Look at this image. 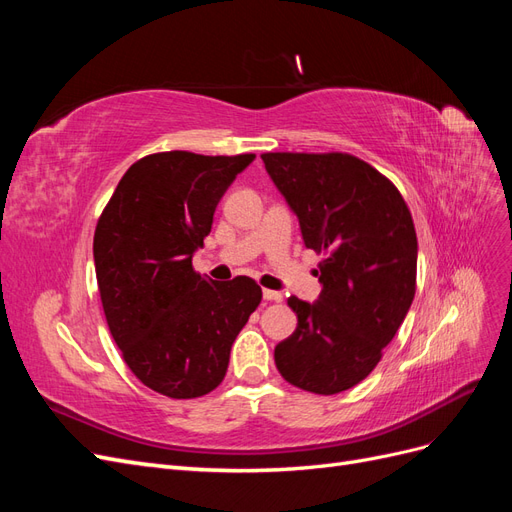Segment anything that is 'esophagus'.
Wrapping results in <instances>:
<instances>
[{"label": "esophagus", "mask_w": 512, "mask_h": 512, "mask_svg": "<svg viewBox=\"0 0 512 512\" xmlns=\"http://www.w3.org/2000/svg\"><path fill=\"white\" fill-rule=\"evenodd\" d=\"M262 297H265L267 301L280 303V301L284 299V294H282V292H277V290H262Z\"/></svg>", "instance_id": "obj_1"}]
</instances>
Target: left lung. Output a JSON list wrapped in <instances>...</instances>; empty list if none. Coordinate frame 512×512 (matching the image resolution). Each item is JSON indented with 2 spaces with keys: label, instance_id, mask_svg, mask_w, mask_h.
<instances>
[{
  "label": "left lung",
  "instance_id": "left-lung-1",
  "mask_svg": "<svg viewBox=\"0 0 512 512\" xmlns=\"http://www.w3.org/2000/svg\"><path fill=\"white\" fill-rule=\"evenodd\" d=\"M260 158L297 213L305 245L322 254L320 299H288L299 324L275 346V365L303 391H348L380 363L412 305V213L389 177L350 153L269 151Z\"/></svg>",
  "mask_w": 512,
  "mask_h": 512
}]
</instances>
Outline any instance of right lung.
I'll use <instances>...</instances> for the list:
<instances>
[{
    "instance_id": "obj_1",
    "label": "right lung",
    "mask_w": 512,
    "mask_h": 512,
    "mask_svg": "<svg viewBox=\"0 0 512 512\" xmlns=\"http://www.w3.org/2000/svg\"><path fill=\"white\" fill-rule=\"evenodd\" d=\"M254 153H151L121 177L94 232L108 329L132 374L173 399L211 393L260 305L247 275L213 282L192 267L220 198Z\"/></svg>"
}]
</instances>
